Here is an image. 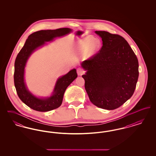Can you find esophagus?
<instances>
[{
  "instance_id": "1",
  "label": "esophagus",
  "mask_w": 156,
  "mask_h": 156,
  "mask_svg": "<svg viewBox=\"0 0 156 156\" xmlns=\"http://www.w3.org/2000/svg\"><path fill=\"white\" fill-rule=\"evenodd\" d=\"M76 71H77V74H78V75H83L85 73V71L82 68H77Z\"/></svg>"
}]
</instances>
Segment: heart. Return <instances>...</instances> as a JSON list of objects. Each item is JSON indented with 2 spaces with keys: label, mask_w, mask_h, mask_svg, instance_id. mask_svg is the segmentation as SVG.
I'll list each match as a JSON object with an SVG mask.
<instances>
[{
  "label": "heart",
  "mask_w": 156,
  "mask_h": 156,
  "mask_svg": "<svg viewBox=\"0 0 156 156\" xmlns=\"http://www.w3.org/2000/svg\"><path fill=\"white\" fill-rule=\"evenodd\" d=\"M100 47V43L97 40H93L91 37H87L78 43V48L88 57L94 55Z\"/></svg>",
  "instance_id": "heart-1"
}]
</instances>
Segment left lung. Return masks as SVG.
<instances>
[{"label": "left lung", "mask_w": 156, "mask_h": 156, "mask_svg": "<svg viewBox=\"0 0 156 156\" xmlns=\"http://www.w3.org/2000/svg\"><path fill=\"white\" fill-rule=\"evenodd\" d=\"M95 33L103 45L82 62L87 72L82 76L90 102L98 108L113 110L133 94L139 77L138 59L123 37L105 31Z\"/></svg>", "instance_id": "8db88e82"}]
</instances>
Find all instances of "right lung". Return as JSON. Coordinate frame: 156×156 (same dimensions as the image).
I'll use <instances>...</instances> for the list:
<instances>
[{
    "label": "right lung",
    "mask_w": 156,
    "mask_h": 156,
    "mask_svg": "<svg viewBox=\"0 0 156 156\" xmlns=\"http://www.w3.org/2000/svg\"><path fill=\"white\" fill-rule=\"evenodd\" d=\"M71 31L69 28H61L34 32L28 37L16 57L14 73V83L16 92L23 102L33 110L47 112L58 108L62 104L63 96L67 87L77 77L78 75L75 69L71 70L58 80L51 97L38 98L27 90L24 83V67L27 60L36 48L44 44L45 41H50L55 37H61L69 33Z\"/></svg>",
    "instance_id": "add662e5"
}]
</instances>
